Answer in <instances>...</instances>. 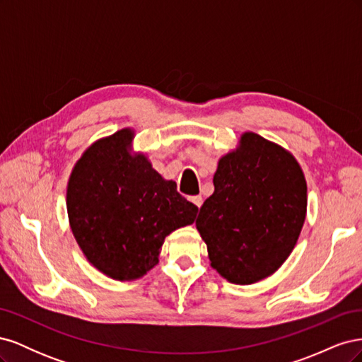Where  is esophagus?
Returning a JSON list of instances; mask_svg holds the SVG:
<instances>
[{"label": "esophagus", "instance_id": "esophagus-1", "mask_svg": "<svg viewBox=\"0 0 362 362\" xmlns=\"http://www.w3.org/2000/svg\"><path fill=\"white\" fill-rule=\"evenodd\" d=\"M190 201H192V202H193L196 206H198V208H201V206H202V202H204L202 196H192Z\"/></svg>", "mask_w": 362, "mask_h": 362}]
</instances>
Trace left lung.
Wrapping results in <instances>:
<instances>
[{
	"instance_id": "8db88e82",
	"label": "left lung",
	"mask_w": 362,
	"mask_h": 362,
	"mask_svg": "<svg viewBox=\"0 0 362 362\" xmlns=\"http://www.w3.org/2000/svg\"><path fill=\"white\" fill-rule=\"evenodd\" d=\"M214 193L196 218L211 267L247 286L275 273L298 242L306 181L296 158L255 133L218 160Z\"/></svg>"
}]
</instances>
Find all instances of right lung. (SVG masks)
I'll use <instances>...</instances> for the list:
<instances>
[{"label":"right lung","mask_w":362,"mask_h":362,"mask_svg":"<svg viewBox=\"0 0 362 362\" xmlns=\"http://www.w3.org/2000/svg\"><path fill=\"white\" fill-rule=\"evenodd\" d=\"M131 140L127 128L87 149L72 170L66 198L83 254L119 281L137 279L157 266L166 235L192 225L198 213L145 156H131Z\"/></svg>","instance_id":"obj_1"}]
</instances>
